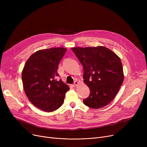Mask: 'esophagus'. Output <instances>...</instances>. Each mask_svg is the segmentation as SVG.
Returning <instances> with one entry per match:
<instances>
[{
  "instance_id": "1",
  "label": "esophagus",
  "mask_w": 147,
  "mask_h": 147,
  "mask_svg": "<svg viewBox=\"0 0 147 147\" xmlns=\"http://www.w3.org/2000/svg\"><path fill=\"white\" fill-rule=\"evenodd\" d=\"M79 82H78V81H75L74 82V84H73V87H76V86H78V85H79Z\"/></svg>"
}]
</instances>
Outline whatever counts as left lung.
Returning <instances> with one entry per match:
<instances>
[{
    "mask_svg": "<svg viewBox=\"0 0 147 147\" xmlns=\"http://www.w3.org/2000/svg\"><path fill=\"white\" fill-rule=\"evenodd\" d=\"M84 69V83L89 88V96L83 100L94 109L110 104L117 94L124 80L120 58L105 46L71 48Z\"/></svg>",
    "mask_w": 147,
    "mask_h": 147,
    "instance_id": "8db88e82",
    "label": "left lung"
}]
</instances>
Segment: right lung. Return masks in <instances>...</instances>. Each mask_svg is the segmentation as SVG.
I'll return each instance as SVG.
<instances>
[{"mask_svg":"<svg viewBox=\"0 0 147 147\" xmlns=\"http://www.w3.org/2000/svg\"><path fill=\"white\" fill-rule=\"evenodd\" d=\"M67 51L58 47L37 51L27 59L22 71L25 94L38 109L46 112L57 110L63 104L69 89L61 80H57L58 64Z\"/></svg>","mask_w":147,"mask_h":147,"instance_id":"right-lung-1","label":"right lung"}]
</instances>
